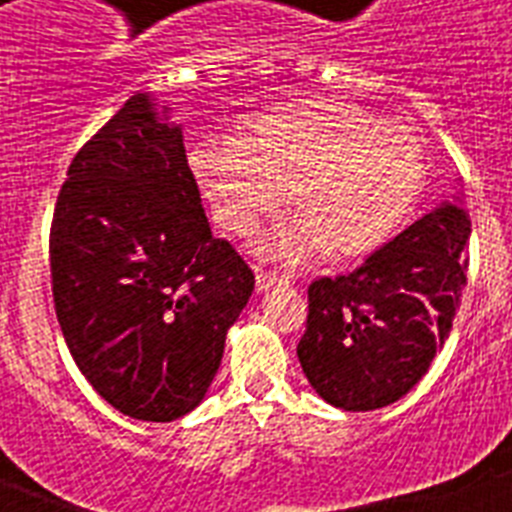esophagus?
Returning a JSON list of instances; mask_svg holds the SVG:
<instances>
[{
    "label": "esophagus",
    "instance_id": "esophagus-1",
    "mask_svg": "<svg viewBox=\"0 0 512 512\" xmlns=\"http://www.w3.org/2000/svg\"><path fill=\"white\" fill-rule=\"evenodd\" d=\"M277 284H289V277L277 274V271H259V274H256V287H259V292H269V289L277 287Z\"/></svg>",
    "mask_w": 512,
    "mask_h": 512
}]
</instances>
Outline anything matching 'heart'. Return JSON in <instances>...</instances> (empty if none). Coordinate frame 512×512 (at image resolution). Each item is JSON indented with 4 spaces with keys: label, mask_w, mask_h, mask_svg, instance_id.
<instances>
[{
    "label": "heart",
    "mask_w": 512,
    "mask_h": 512,
    "mask_svg": "<svg viewBox=\"0 0 512 512\" xmlns=\"http://www.w3.org/2000/svg\"><path fill=\"white\" fill-rule=\"evenodd\" d=\"M189 164L215 220L235 235L253 233L289 194L300 210L256 243L261 259L284 264L330 248L341 256L374 251L405 223L425 182L413 130L330 97L277 104L243 140L197 143Z\"/></svg>",
    "instance_id": "b5f03b06"
}]
</instances>
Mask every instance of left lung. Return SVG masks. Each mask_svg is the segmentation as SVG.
Returning a JSON list of instances; mask_svg holds the SVG:
<instances>
[{
  "instance_id": "8db88e82",
  "label": "left lung",
  "mask_w": 512,
  "mask_h": 512,
  "mask_svg": "<svg viewBox=\"0 0 512 512\" xmlns=\"http://www.w3.org/2000/svg\"><path fill=\"white\" fill-rule=\"evenodd\" d=\"M469 235L472 220L456 192L351 274L315 279L297 346L312 390L351 413L408 395L451 333Z\"/></svg>"
}]
</instances>
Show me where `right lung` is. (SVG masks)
Returning a JSON list of instances; mask_svg holds the SVG:
<instances>
[{
    "label": "right lung",
    "mask_w": 512,
    "mask_h": 512,
    "mask_svg": "<svg viewBox=\"0 0 512 512\" xmlns=\"http://www.w3.org/2000/svg\"><path fill=\"white\" fill-rule=\"evenodd\" d=\"M53 302L76 366L135 420L192 413L253 292L212 238L169 104L138 92L69 166L51 228Z\"/></svg>",
    "instance_id": "obj_1"
}]
</instances>
